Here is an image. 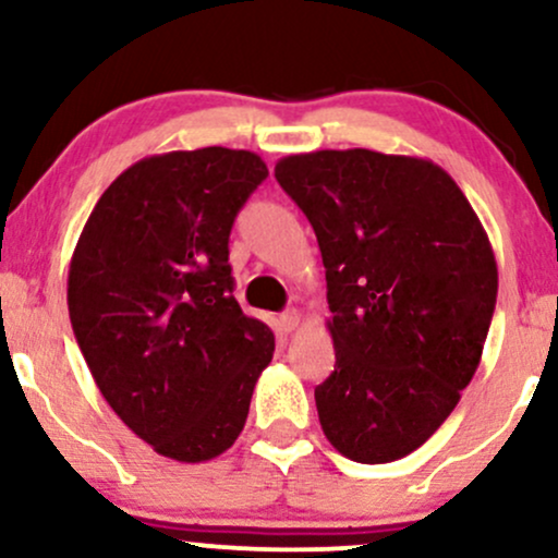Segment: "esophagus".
Here are the masks:
<instances>
[{
	"mask_svg": "<svg viewBox=\"0 0 558 558\" xmlns=\"http://www.w3.org/2000/svg\"><path fill=\"white\" fill-rule=\"evenodd\" d=\"M299 323H301L299 310H288V312H283V315H280V328H283L286 332L296 330V328H299Z\"/></svg>",
	"mask_w": 558,
	"mask_h": 558,
	"instance_id": "1",
	"label": "esophagus"
}]
</instances>
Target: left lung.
<instances>
[{
	"label": "left lung",
	"mask_w": 558,
	"mask_h": 558,
	"mask_svg": "<svg viewBox=\"0 0 558 558\" xmlns=\"http://www.w3.org/2000/svg\"><path fill=\"white\" fill-rule=\"evenodd\" d=\"M275 178L315 228L328 280L325 438L354 462H396L444 425L483 356L498 293L488 233L430 159L325 149L283 157Z\"/></svg>",
	"instance_id": "8db88e82"
}]
</instances>
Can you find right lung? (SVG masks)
I'll return each instance as SVG.
<instances>
[{
    "label": "right lung",
    "mask_w": 558,
    "mask_h": 558,
    "mask_svg": "<svg viewBox=\"0 0 558 558\" xmlns=\"http://www.w3.org/2000/svg\"><path fill=\"white\" fill-rule=\"evenodd\" d=\"M267 178L254 151L146 157L96 202L68 310L96 388L157 453L209 462L235 444L275 336L233 296L228 239Z\"/></svg>",
    "instance_id": "right-lung-1"
}]
</instances>
